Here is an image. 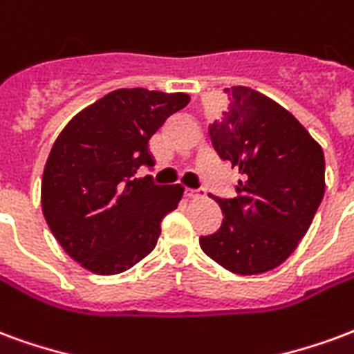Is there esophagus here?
Listing matches in <instances>:
<instances>
[{
    "instance_id": "1",
    "label": "esophagus",
    "mask_w": 354,
    "mask_h": 354,
    "mask_svg": "<svg viewBox=\"0 0 354 354\" xmlns=\"http://www.w3.org/2000/svg\"><path fill=\"white\" fill-rule=\"evenodd\" d=\"M185 194H187L188 198H202L203 190L202 188H185Z\"/></svg>"
}]
</instances>
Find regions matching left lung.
I'll list each match as a JSON object with an SVG mask.
<instances>
[{
  "label": "left lung",
  "instance_id": "obj_1",
  "mask_svg": "<svg viewBox=\"0 0 354 354\" xmlns=\"http://www.w3.org/2000/svg\"><path fill=\"white\" fill-rule=\"evenodd\" d=\"M224 92L228 107L209 126V138L243 179L236 198H215L223 224L200 237V247L228 272L257 275L283 264L309 230L324 196V154L268 95L247 86Z\"/></svg>",
  "mask_w": 354,
  "mask_h": 354
}]
</instances>
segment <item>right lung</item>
<instances>
[{
    "label": "right lung",
    "mask_w": 354,
    "mask_h": 354,
    "mask_svg": "<svg viewBox=\"0 0 354 354\" xmlns=\"http://www.w3.org/2000/svg\"><path fill=\"white\" fill-rule=\"evenodd\" d=\"M190 95L120 88L75 115L46 158L41 205L69 257L97 275L130 270L156 247L162 218L185 188L156 185L149 139Z\"/></svg>",
    "instance_id": "right-lung-1"
}]
</instances>
